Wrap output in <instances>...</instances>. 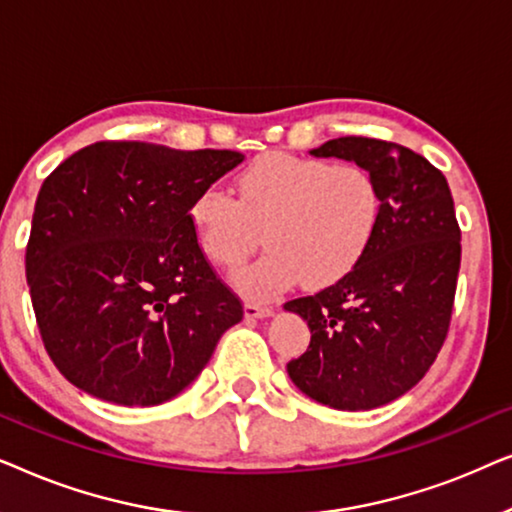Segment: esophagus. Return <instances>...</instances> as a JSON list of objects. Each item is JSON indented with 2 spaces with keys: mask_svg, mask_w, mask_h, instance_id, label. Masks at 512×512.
Instances as JSON below:
<instances>
[{
  "mask_svg": "<svg viewBox=\"0 0 512 512\" xmlns=\"http://www.w3.org/2000/svg\"><path fill=\"white\" fill-rule=\"evenodd\" d=\"M272 314V307L268 305H256V303H247L244 305V317L247 319H265Z\"/></svg>",
  "mask_w": 512,
  "mask_h": 512,
  "instance_id": "34e87169",
  "label": "esophagus"
}]
</instances>
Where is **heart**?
Instances as JSON below:
<instances>
[{"instance_id": "obj_1", "label": "heart", "mask_w": 512, "mask_h": 512, "mask_svg": "<svg viewBox=\"0 0 512 512\" xmlns=\"http://www.w3.org/2000/svg\"><path fill=\"white\" fill-rule=\"evenodd\" d=\"M237 198L205 186L188 207L195 244L209 263L237 270L263 240L268 251L235 277L249 300H272L305 279L326 289L368 254L382 221L375 174L356 163L268 151L235 179Z\"/></svg>"}]
</instances>
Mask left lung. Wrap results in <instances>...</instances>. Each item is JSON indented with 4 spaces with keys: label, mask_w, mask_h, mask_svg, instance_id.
<instances>
[{
    "label": "left lung",
    "mask_w": 512,
    "mask_h": 512,
    "mask_svg": "<svg viewBox=\"0 0 512 512\" xmlns=\"http://www.w3.org/2000/svg\"><path fill=\"white\" fill-rule=\"evenodd\" d=\"M310 153L368 167L382 191V221L342 282L284 305L312 333L286 370L328 408H380L422 380L450 331L461 263L454 200L443 172L408 146L338 137Z\"/></svg>",
    "instance_id": "left-lung-1"
}]
</instances>
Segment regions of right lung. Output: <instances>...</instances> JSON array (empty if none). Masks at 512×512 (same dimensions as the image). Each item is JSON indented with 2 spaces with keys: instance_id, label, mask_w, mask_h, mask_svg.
I'll list each match as a JSON object with an SVG mask.
<instances>
[{
  "instance_id": "1",
  "label": "right lung",
  "mask_w": 512,
  "mask_h": 512,
  "mask_svg": "<svg viewBox=\"0 0 512 512\" xmlns=\"http://www.w3.org/2000/svg\"><path fill=\"white\" fill-rule=\"evenodd\" d=\"M240 163L226 149L95 142L48 174L25 272L46 352L74 387L170 401L244 317L188 223L195 193Z\"/></svg>"
}]
</instances>
